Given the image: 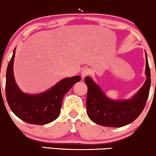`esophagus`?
Instances as JSON below:
<instances>
[{"mask_svg":"<svg viewBox=\"0 0 156 156\" xmlns=\"http://www.w3.org/2000/svg\"><path fill=\"white\" fill-rule=\"evenodd\" d=\"M89 74H90V70H89L88 68L84 67V68H83L82 70V72H81V76H82V78H84V77H86L87 76H88Z\"/></svg>","mask_w":156,"mask_h":156,"instance_id":"34e87169","label":"esophagus"}]
</instances>
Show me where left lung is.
Returning <instances> with one entry per match:
<instances>
[{"label":"left lung","mask_w":156,"mask_h":156,"mask_svg":"<svg viewBox=\"0 0 156 156\" xmlns=\"http://www.w3.org/2000/svg\"><path fill=\"white\" fill-rule=\"evenodd\" d=\"M146 56V81L131 99L111 100L90 77L85 78L84 82L88 88L87 111L93 122L103 126L121 127L132 123L139 116L146 106L151 87V71L147 55Z\"/></svg>","instance_id":"1"}]
</instances>
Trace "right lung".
<instances>
[{"instance_id":"obj_1","label":"right lung","mask_w":156,"mask_h":156,"mask_svg":"<svg viewBox=\"0 0 156 156\" xmlns=\"http://www.w3.org/2000/svg\"><path fill=\"white\" fill-rule=\"evenodd\" d=\"M16 48L6 71L5 96L10 109L15 115L25 122L43 125L59 116L64 96L76 82L80 76L65 78L56 85L40 94L31 95L22 92L17 86L13 76V61Z\"/></svg>"}]
</instances>
